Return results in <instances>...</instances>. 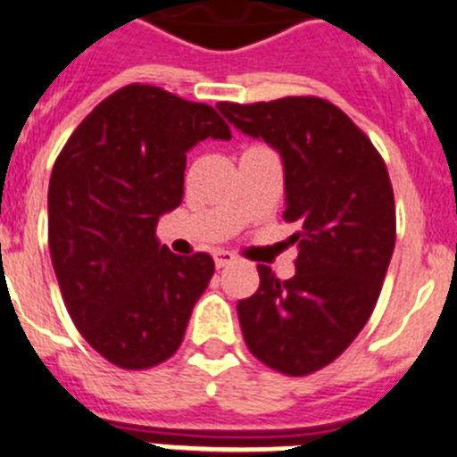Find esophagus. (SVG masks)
Instances as JSON below:
<instances>
[{
  "label": "esophagus",
  "mask_w": 457,
  "mask_h": 457,
  "mask_svg": "<svg viewBox=\"0 0 457 457\" xmlns=\"http://www.w3.org/2000/svg\"><path fill=\"white\" fill-rule=\"evenodd\" d=\"M234 260H237V257H234V253H229V251H216V253H213V262H216L218 269L229 267Z\"/></svg>",
  "instance_id": "1"
}]
</instances>
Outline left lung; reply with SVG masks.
<instances>
[{"label":"left lung","instance_id":"obj_1","mask_svg":"<svg viewBox=\"0 0 457 457\" xmlns=\"http://www.w3.org/2000/svg\"><path fill=\"white\" fill-rule=\"evenodd\" d=\"M245 135L278 149L285 220L296 223V273L260 264V289L237 303L248 349L289 377L322 370L370 320L395 245V202L384 158L333 103L287 96L218 103Z\"/></svg>","mask_w":457,"mask_h":457}]
</instances>
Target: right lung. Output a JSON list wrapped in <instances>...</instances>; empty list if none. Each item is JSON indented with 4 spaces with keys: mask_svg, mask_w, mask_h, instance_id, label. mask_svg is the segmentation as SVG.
<instances>
[{
    "mask_svg": "<svg viewBox=\"0 0 457 457\" xmlns=\"http://www.w3.org/2000/svg\"><path fill=\"white\" fill-rule=\"evenodd\" d=\"M229 140L206 103L126 85L91 110L54 161L47 245L63 303L82 338L124 370L179 349L213 276L209 253L174 255L156 223L184 197L186 152Z\"/></svg>",
    "mask_w": 457,
    "mask_h": 457,
    "instance_id": "right-lung-1",
    "label": "right lung"
}]
</instances>
